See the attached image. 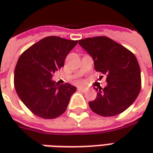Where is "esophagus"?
I'll return each instance as SVG.
<instances>
[{"instance_id":"obj_1","label":"esophagus","mask_w":153,"mask_h":153,"mask_svg":"<svg viewBox=\"0 0 153 153\" xmlns=\"http://www.w3.org/2000/svg\"><path fill=\"white\" fill-rule=\"evenodd\" d=\"M78 90H81L83 92H85V91H87V88H83V87H78Z\"/></svg>"}]
</instances>
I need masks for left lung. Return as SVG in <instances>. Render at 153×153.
Masks as SVG:
<instances>
[{"mask_svg": "<svg viewBox=\"0 0 153 153\" xmlns=\"http://www.w3.org/2000/svg\"><path fill=\"white\" fill-rule=\"evenodd\" d=\"M93 58L97 71L106 75L104 88H96V99L88 102L102 116L119 115L134 103L141 89V72L137 58L127 48L107 37L79 41Z\"/></svg>", "mask_w": 153, "mask_h": 153, "instance_id": "obj_1", "label": "left lung"}]
</instances>
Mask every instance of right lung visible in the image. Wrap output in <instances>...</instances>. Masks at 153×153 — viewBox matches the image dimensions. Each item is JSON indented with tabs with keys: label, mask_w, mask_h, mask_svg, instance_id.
Returning a JSON list of instances; mask_svg holds the SVG:
<instances>
[{
	"label": "right lung",
	"mask_w": 153,
	"mask_h": 153,
	"mask_svg": "<svg viewBox=\"0 0 153 153\" xmlns=\"http://www.w3.org/2000/svg\"><path fill=\"white\" fill-rule=\"evenodd\" d=\"M78 43L56 36L42 39L19 58L14 75L16 93L34 115L54 119L67 108L76 87L57 84L52 74L64 66L67 55Z\"/></svg>",
	"instance_id": "add662e5"
}]
</instances>
